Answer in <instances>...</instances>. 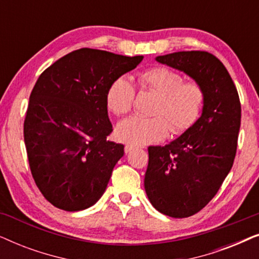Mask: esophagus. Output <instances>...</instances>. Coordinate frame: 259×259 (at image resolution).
Segmentation results:
<instances>
[{
  "label": "esophagus",
  "mask_w": 259,
  "mask_h": 259,
  "mask_svg": "<svg viewBox=\"0 0 259 259\" xmlns=\"http://www.w3.org/2000/svg\"><path fill=\"white\" fill-rule=\"evenodd\" d=\"M134 148H136L134 146H131V145H126V146H125V153H126V154L130 153V152L133 151Z\"/></svg>",
  "instance_id": "1"
}]
</instances>
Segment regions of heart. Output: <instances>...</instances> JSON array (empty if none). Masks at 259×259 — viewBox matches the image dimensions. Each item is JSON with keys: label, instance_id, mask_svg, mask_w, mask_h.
I'll return each mask as SVG.
<instances>
[{"label": "heart", "instance_id": "1", "mask_svg": "<svg viewBox=\"0 0 259 259\" xmlns=\"http://www.w3.org/2000/svg\"><path fill=\"white\" fill-rule=\"evenodd\" d=\"M141 88L157 95L152 118L131 116L116 126L118 140L131 146L157 143L172 133L183 134L199 119L205 102L203 87L196 81H184L182 74L166 67H154L137 75ZM133 84L119 77L109 86L106 95L107 107L113 114L123 115L133 106Z\"/></svg>", "mask_w": 259, "mask_h": 259}]
</instances>
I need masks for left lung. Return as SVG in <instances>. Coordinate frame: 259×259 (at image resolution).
<instances>
[{
    "label": "left lung",
    "mask_w": 259,
    "mask_h": 259,
    "mask_svg": "<svg viewBox=\"0 0 259 259\" xmlns=\"http://www.w3.org/2000/svg\"><path fill=\"white\" fill-rule=\"evenodd\" d=\"M155 60L192 77L205 93L200 118L189 131L165 146L148 147V199L161 213L186 218L206 206L232 167L240 101L228 69L210 53L177 52Z\"/></svg>",
    "instance_id": "1"
}]
</instances>
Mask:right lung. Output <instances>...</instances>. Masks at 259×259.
I'll return each instance as SVG.
<instances>
[{"label":"right lung","mask_w":259,"mask_h":259,"mask_svg":"<svg viewBox=\"0 0 259 259\" xmlns=\"http://www.w3.org/2000/svg\"><path fill=\"white\" fill-rule=\"evenodd\" d=\"M144 56L81 48L38 76L29 97L23 134L35 184L55 207L74 212L104 194L123 145L112 133L106 95L112 82Z\"/></svg>","instance_id":"1"}]
</instances>
